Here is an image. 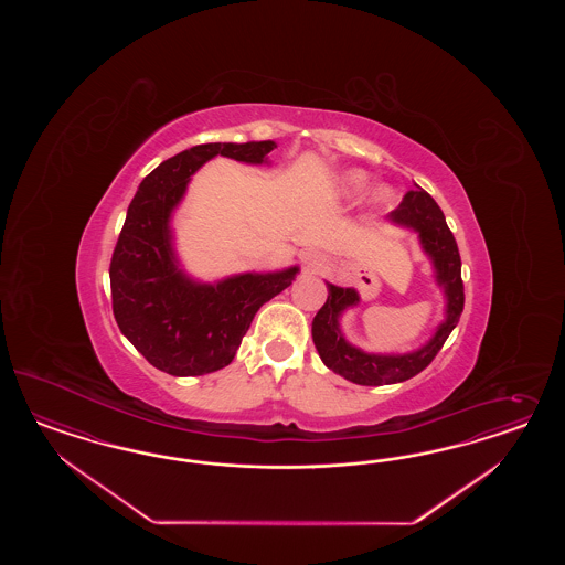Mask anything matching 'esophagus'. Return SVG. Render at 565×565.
Masks as SVG:
<instances>
[{
  "mask_svg": "<svg viewBox=\"0 0 565 565\" xmlns=\"http://www.w3.org/2000/svg\"><path fill=\"white\" fill-rule=\"evenodd\" d=\"M302 263H305V271H317L321 267V260H319L317 255H312V253L305 255Z\"/></svg>",
  "mask_w": 565,
  "mask_h": 565,
  "instance_id": "34e87169",
  "label": "esophagus"
}]
</instances>
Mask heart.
Returning <instances> with one entry per match:
<instances>
[{
    "instance_id": "obj_1",
    "label": "heart",
    "mask_w": 565,
    "mask_h": 565,
    "mask_svg": "<svg viewBox=\"0 0 565 565\" xmlns=\"http://www.w3.org/2000/svg\"><path fill=\"white\" fill-rule=\"evenodd\" d=\"M369 186V173H364L362 170H350L342 173L340 178V190H342L345 196H354L364 192V189ZM392 199V190L381 186L373 192V203L376 205H383Z\"/></svg>"
}]
</instances>
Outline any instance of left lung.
I'll use <instances>...</instances> for the list:
<instances>
[{
  "instance_id": "8db88e82",
  "label": "left lung",
  "mask_w": 565,
  "mask_h": 565,
  "mask_svg": "<svg viewBox=\"0 0 565 565\" xmlns=\"http://www.w3.org/2000/svg\"><path fill=\"white\" fill-rule=\"evenodd\" d=\"M390 220L418 232L423 248L433 258L437 281L444 286L447 296V319L439 326L435 338L418 352L402 356H379L366 354L343 340L340 331V315L359 302V294L352 288H338L327 284V302L315 315L312 342L327 366L343 379L359 385H390L399 383L420 371H425L444 348L445 340L458 326L463 310L462 258L451 230L445 223L444 211L425 190H408L390 213Z\"/></svg>"
}]
</instances>
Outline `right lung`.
<instances>
[{"instance_id":"add662e5","label":"right lung","mask_w":565,"mask_h":565,"mask_svg":"<svg viewBox=\"0 0 565 565\" xmlns=\"http://www.w3.org/2000/svg\"><path fill=\"white\" fill-rule=\"evenodd\" d=\"M274 149V140L196 145L173 154L140 182L111 255L109 281L116 323L154 369L199 376L227 366L258 308L286 290L298 274V267H291L201 286L178 269L171 250V211L194 171L215 154L263 163Z\"/></svg>"}]
</instances>
